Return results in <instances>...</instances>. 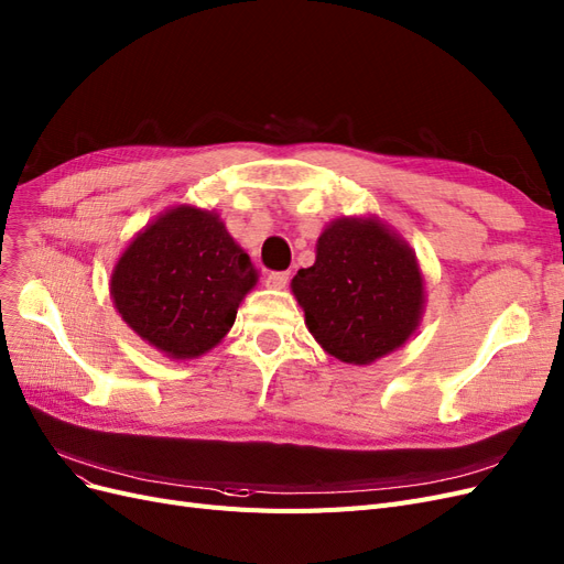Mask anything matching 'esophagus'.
I'll use <instances>...</instances> for the list:
<instances>
[{"label": "esophagus", "mask_w": 564, "mask_h": 564, "mask_svg": "<svg viewBox=\"0 0 564 564\" xmlns=\"http://www.w3.org/2000/svg\"><path fill=\"white\" fill-rule=\"evenodd\" d=\"M265 284H268L270 289H284V286L289 284V273H270V275L265 278Z\"/></svg>", "instance_id": "1"}]
</instances>
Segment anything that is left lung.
<instances>
[{
    "label": "left lung",
    "mask_w": 564,
    "mask_h": 564,
    "mask_svg": "<svg viewBox=\"0 0 564 564\" xmlns=\"http://www.w3.org/2000/svg\"><path fill=\"white\" fill-rule=\"evenodd\" d=\"M291 280L307 332L343 364L368 366L417 332L426 291L415 249L376 215L340 217Z\"/></svg>",
    "instance_id": "left-lung-1"
}]
</instances>
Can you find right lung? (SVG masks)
I'll return each instance as SVG.
<instances>
[{
    "label": "right lung",
    "instance_id": "right-lung-1",
    "mask_svg": "<svg viewBox=\"0 0 564 564\" xmlns=\"http://www.w3.org/2000/svg\"><path fill=\"white\" fill-rule=\"evenodd\" d=\"M259 270L215 209L174 205L134 232L111 270L116 313L156 352L198 359L236 322Z\"/></svg>",
    "mask_w": 564,
    "mask_h": 564
}]
</instances>
